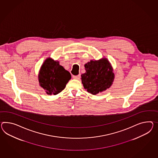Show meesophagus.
<instances>
[{"instance_id": "34e87169", "label": "esophagus", "mask_w": 158, "mask_h": 158, "mask_svg": "<svg viewBox=\"0 0 158 158\" xmlns=\"http://www.w3.org/2000/svg\"><path fill=\"white\" fill-rule=\"evenodd\" d=\"M73 79H79L81 78V75H77V76L73 75Z\"/></svg>"}]
</instances>
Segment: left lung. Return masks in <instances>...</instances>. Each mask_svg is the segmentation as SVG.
<instances>
[{"mask_svg": "<svg viewBox=\"0 0 158 158\" xmlns=\"http://www.w3.org/2000/svg\"><path fill=\"white\" fill-rule=\"evenodd\" d=\"M85 73L81 74V79L85 89L96 95L109 89L115 78L114 69L106 58L91 60L85 64Z\"/></svg>", "mask_w": 158, "mask_h": 158, "instance_id": "8db88e82", "label": "left lung"}]
</instances>
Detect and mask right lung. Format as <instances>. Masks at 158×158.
<instances>
[{
  "label": "right lung",
  "mask_w": 158,
  "mask_h": 158,
  "mask_svg": "<svg viewBox=\"0 0 158 158\" xmlns=\"http://www.w3.org/2000/svg\"><path fill=\"white\" fill-rule=\"evenodd\" d=\"M71 78L70 73L59 64V62L50 57L44 60L39 71V85L50 95L62 92Z\"/></svg>",
  "instance_id": "add662e5"
}]
</instances>
